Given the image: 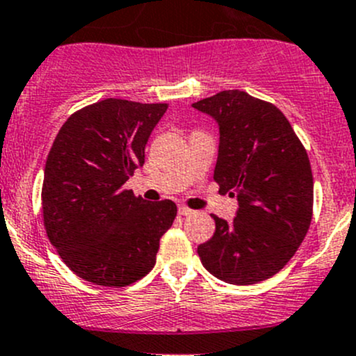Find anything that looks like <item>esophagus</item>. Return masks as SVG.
Masks as SVG:
<instances>
[{
  "label": "esophagus",
  "instance_id": "esophagus-1",
  "mask_svg": "<svg viewBox=\"0 0 356 356\" xmlns=\"http://www.w3.org/2000/svg\"><path fill=\"white\" fill-rule=\"evenodd\" d=\"M178 214L179 216H192V214H195V211H193V209H190V207H186V205H179Z\"/></svg>",
  "mask_w": 356,
  "mask_h": 356
}]
</instances>
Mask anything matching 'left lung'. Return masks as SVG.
<instances>
[{
    "label": "left lung",
    "mask_w": 356,
    "mask_h": 356,
    "mask_svg": "<svg viewBox=\"0 0 356 356\" xmlns=\"http://www.w3.org/2000/svg\"><path fill=\"white\" fill-rule=\"evenodd\" d=\"M219 124L214 179L238 197L233 222L212 216L216 233L197 252L229 284H255L280 273L310 228L314 177L305 147L286 116L243 90L193 102Z\"/></svg>",
    "instance_id": "obj_1"
}]
</instances>
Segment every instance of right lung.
Segmentation results:
<instances>
[{
	"instance_id": "1",
	"label": "right lung",
	"mask_w": 356,
	"mask_h": 356,
	"mask_svg": "<svg viewBox=\"0 0 356 356\" xmlns=\"http://www.w3.org/2000/svg\"><path fill=\"white\" fill-rule=\"evenodd\" d=\"M168 104L109 97L73 113L47 154L42 219L51 245L89 283L122 288L151 273L177 218L171 200L124 190L144 166L145 144Z\"/></svg>"
}]
</instances>
